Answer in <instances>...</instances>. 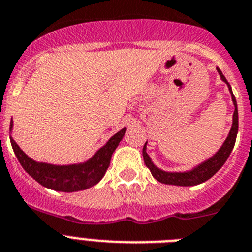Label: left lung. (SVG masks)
I'll use <instances>...</instances> for the list:
<instances>
[{
  "label": "left lung",
  "mask_w": 252,
  "mask_h": 252,
  "mask_svg": "<svg viewBox=\"0 0 252 252\" xmlns=\"http://www.w3.org/2000/svg\"><path fill=\"white\" fill-rule=\"evenodd\" d=\"M217 72L219 75L221 76V80L223 83H226V85L228 87L230 90L231 99H232L233 106H235V112L232 115V126L230 129V133H228L227 138L225 139L223 144L220 147L219 151L210 157L208 159L203 160L199 164L194 165L193 168H191L189 171L185 172H167L163 171V169L158 168L157 165L152 162L151 157L147 153V142L143 147V159L144 163L151 171L152 176L160 183H164V185H172V186H182V187H188V186H196L199 183L206 182L207 180H210L211 177L216 174L219 172V169H221V167L225 164V162L227 160L228 156L232 152L233 146H235V142H236V135L237 130H239V113H237V103L236 99L233 96L232 89H231V85L228 84V81L226 80V78L223 76L221 70L217 67Z\"/></svg>",
  "instance_id": "left-lung-1"
}]
</instances>
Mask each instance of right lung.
<instances>
[{
    "label": "right lung",
    "mask_w": 252,
    "mask_h": 252,
    "mask_svg": "<svg viewBox=\"0 0 252 252\" xmlns=\"http://www.w3.org/2000/svg\"><path fill=\"white\" fill-rule=\"evenodd\" d=\"M12 128L13 122L11 119L10 131H12ZM126 130V128H123L118 131L85 162L65 165L36 162L20 148L12 135H10V140L22 168L40 185L59 192H78L93 187L103 178L110 164L113 153L123 139Z\"/></svg>",
    "instance_id": "right-lung-1"
}]
</instances>
